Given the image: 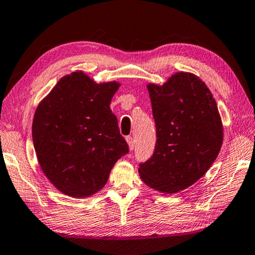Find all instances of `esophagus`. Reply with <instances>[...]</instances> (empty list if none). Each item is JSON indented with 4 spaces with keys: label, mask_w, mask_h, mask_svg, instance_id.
<instances>
[{
    "label": "esophagus",
    "mask_w": 255,
    "mask_h": 255,
    "mask_svg": "<svg viewBox=\"0 0 255 255\" xmlns=\"http://www.w3.org/2000/svg\"><path fill=\"white\" fill-rule=\"evenodd\" d=\"M126 140H127L128 146H129V149L132 150L133 147H135V140H133V138L131 136H127Z\"/></svg>",
    "instance_id": "obj_1"
}]
</instances>
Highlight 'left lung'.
<instances>
[{"label": "left lung", "mask_w": 255, "mask_h": 255, "mask_svg": "<svg viewBox=\"0 0 255 255\" xmlns=\"http://www.w3.org/2000/svg\"><path fill=\"white\" fill-rule=\"evenodd\" d=\"M156 127V144L139 164L145 184L175 193L204 176L223 144L217 103L207 85L191 73L178 72L163 85H147Z\"/></svg>", "instance_id": "left-lung-1"}]
</instances>
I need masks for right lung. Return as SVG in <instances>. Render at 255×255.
Returning <instances> with one entry per match:
<instances>
[{"label":"right lung","instance_id":"add662e5","mask_svg":"<svg viewBox=\"0 0 255 255\" xmlns=\"http://www.w3.org/2000/svg\"><path fill=\"white\" fill-rule=\"evenodd\" d=\"M118 82L98 84L82 71L62 77L38 105L32 140L42 172L64 195L86 198L105 187L129 152L110 102Z\"/></svg>","mask_w":255,"mask_h":255}]
</instances>
